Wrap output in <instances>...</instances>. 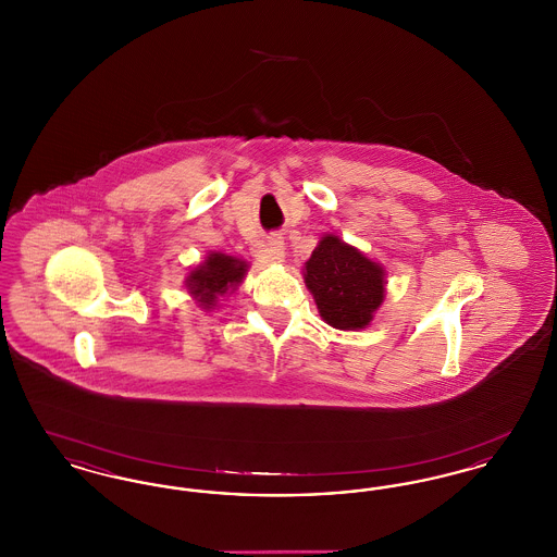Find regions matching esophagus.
Wrapping results in <instances>:
<instances>
[{
	"label": "esophagus",
	"mask_w": 557,
	"mask_h": 557,
	"mask_svg": "<svg viewBox=\"0 0 557 557\" xmlns=\"http://www.w3.org/2000/svg\"><path fill=\"white\" fill-rule=\"evenodd\" d=\"M255 257L261 263H284V257H286L284 239L280 238V236H271L263 246H259L255 250Z\"/></svg>",
	"instance_id": "34e87169"
}]
</instances>
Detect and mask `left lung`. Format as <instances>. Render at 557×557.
<instances>
[{
	"mask_svg": "<svg viewBox=\"0 0 557 557\" xmlns=\"http://www.w3.org/2000/svg\"><path fill=\"white\" fill-rule=\"evenodd\" d=\"M321 319L345 332L368 327L386 298V269L336 234L321 236L302 267Z\"/></svg>",
	"mask_w": 557,
	"mask_h": 557,
	"instance_id": "8db88e82",
	"label": "left lung"
}]
</instances>
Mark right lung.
<instances>
[{
    "label": "right lung",
    "instance_id": "right-lung-1",
    "mask_svg": "<svg viewBox=\"0 0 557 557\" xmlns=\"http://www.w3.org/2000/svg\"><path fill=\"white\" fill-rule=\"evenodd\" d=\"M248 267L239 257L211 250L202 263L189 269L186 275L187 294L198 302L200 309L212 311L219 307L223 296L238 290L248 273Z\"/></svg>",
    "mask_w": 557,
    "mask_h": 557
}]
</instances>
